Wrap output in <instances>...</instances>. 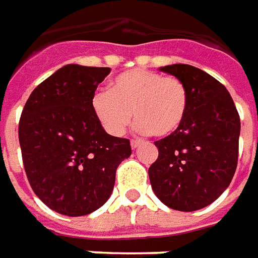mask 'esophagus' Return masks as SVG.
<instances>
[{
	"label": "esophagus",
	"mask_w": 258,
	"mask_h": 258,
	"mask_svg": "<svg viewBox=\"0 0 258 258\" xmlns=\"http://www.w3.org/2000/svg\"><path fill=\"white\" fill-rule=\"evenodd\" d=\"M143 143V140H131V148H133V150H137Z\"/></svg>",
	"instance_id": "esophagus-1"
}]
</instances>
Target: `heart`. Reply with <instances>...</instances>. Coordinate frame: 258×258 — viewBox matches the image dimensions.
Listing matches in <instances>:
<instances>
[{
	"label": "heart",
	"instance_id": "1",
	"mask_svg": "<svg viewBox=\"0 0 258 258\" xmlns=\"http://www.w3.org/2000/svg\"><path fill=\"white\" fill-rule=\"evenodd\" d=\"M93 115L110 136L120 137L133 121L141 133L157 137L175 134L189 110L186 86L173 76L131 69L110 82L108 92H97L90 101Z\"/></svg>",
	"mask_w": 258,
	"mask_h": 258
}]
</instances>
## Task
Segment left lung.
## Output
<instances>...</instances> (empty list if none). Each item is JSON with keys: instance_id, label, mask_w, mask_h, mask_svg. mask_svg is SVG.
I'll use <instances>...</instances> for the list:
<instances>
[{"instance_id": "obj_1", "label": "left lung", "mask_w": 258, "mask_h": 258, "mask_svg": "<svg viewBox=\"0 0 258 258\" xmlns=\"http://www.w3.org/2000/svg\"><path fill=\"white\" fill-rule=\"evenodd\" d=\"M183 82L189 110L180 128L159 141L150 166L152 190L168 208L194 212L215 202L230 185L239 157L240 117L230 93L190 64L159 68Z\"/></svg>"}]
</instances>
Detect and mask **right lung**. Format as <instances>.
Returning a JSON list of instances; mask_svg holds the SVG:
<instances>
[{
    "instance_id": "1",
    "label": "right lung",
    "mask_w": 258,
    "mask_h": 258,
    "mask_svg": "<svg viewBox=\"0 0 258 258\" xmlns=\"http://www.w3.org/2000/svg\"><path fill=\"white\" fill-rule=\"evenodd\" d=\"M110 68L66 64L31 93L19 120V145L35 195L64 216H85L110 198L127 138L107 134L90 101Z\"/></svg>"
}]
</instances>
